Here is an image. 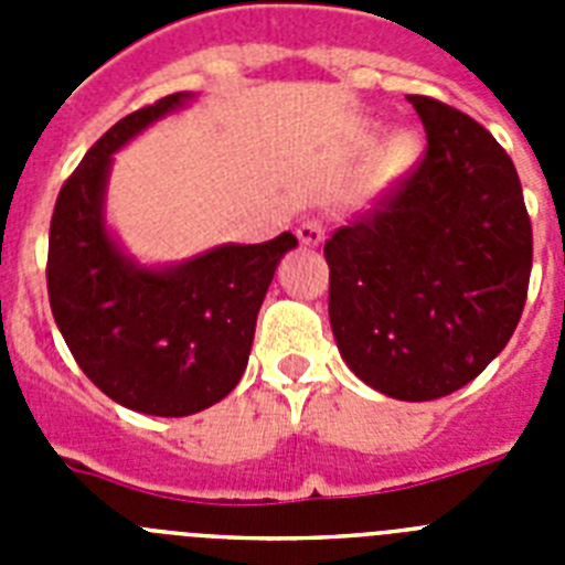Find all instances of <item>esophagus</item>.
I'll use <instances>...</instances> for the list:
<instances>
[{
  "label": "esophagus",
  "instance_id": "obj_1",
  "mask_svg": "<svg viewBox=\"0 0 565 565\" xmlns=\"http://www.w3.org/2000/svg\"><path fill=\"white\" fill-rule=\"evenodd\" d=\"M297 237L306 246H319L326 239V223L319 221V217H308V221H302L297 226Z\"/></svg>",
  "mask_w": 565,
  "mask_h": 565
}]
</instances>
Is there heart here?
Here are the masks:
<instances>
[{"label":"heart","instance_id":"obj_1","mask_svg":"<svg viewBox=\"0 0 565 565\" xmlns=\"http://www.w3.org/2000/svg\"><path fill=\"white\" fill-rule=\"evenodd\" d=\"M393 149H396L398 154H407V152H411V141H407V138H396Z\"/></svg>","mask_w":565,"mask_h":565}]
</instances>
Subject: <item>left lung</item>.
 Returning a JSON list of instances; mask_svg holds the SVG:
<instances>
[{
    "label": "left lung",
    "instance_id": "obj_1",
    "mask_svg": "<svg viewBox=\"0 0 565 565\" xmlns=\"http://www.w3.org/2000/svg\"><path fill=\"white\" fill-rule=\"evenodd\" d=\"M422 161L326 243L339 353L373 391L430 402L478 376L515 333L532 223L507 149L461 109L407 96Z\"/></svg>",
    "mask_w": 565,
    "mask_h": 565
}]
</instances>
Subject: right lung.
I'll return each mask as SVG.
<instances>
[{
	"label": "right lung",
	"mask_w": 565,
	"mask_h": 565,
	"mask_svg": "<svg viewBox=\"0 0 565 565\" xmlns=\"http://www.w3.org/2000/svg\"><path fill=\"white\" fill-rule=\"evenodd\" d=\"M172 93L98 138L58 192L47 243L53 319L87 379L147 416H192L237 387L254 326L291 232L257 246H217L181 266L143 268L104 226L113 152L189 102Z\"/></svg>",
	"instance_id": "1"
}]
</instances>
